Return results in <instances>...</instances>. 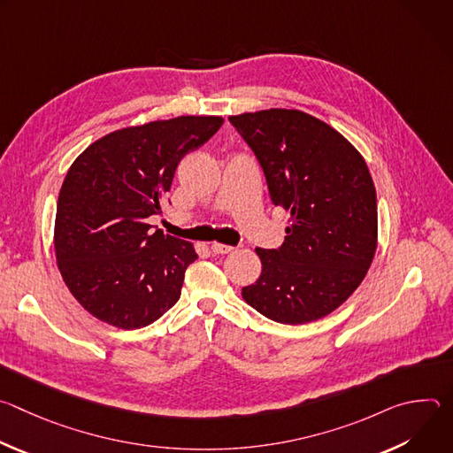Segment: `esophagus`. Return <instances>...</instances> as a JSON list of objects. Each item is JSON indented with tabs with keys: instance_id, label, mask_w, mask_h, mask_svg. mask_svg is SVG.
<instances>
[{
	"instance_id": "esophagus-1",
	"label": "esophagus",
	"mask_w": 453,
	"mask_h": 453,
	"mask_svg": "<svg viewBox=\"0 0 453 453\" xmlns=\"http://www.w3.org/2000/svg\"><path fill=\"white\" fill-rule=\"evenodd\" d=\"M233 250H234V247H231V245L219 243V242H213V243H211V252H215V254H229V252H233Z\"/></svg>"
}]
</instances>
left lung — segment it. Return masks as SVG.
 <instances>
[{
    "label": "left lung",
    "instance_id": "left-lung-1",
    "mask_svg": "<svg viewBox=\"0 0 453 453\" xmlns=\"http://www.w3.org/2000/svg\"><path fill=\"white\" fill-rule=\"evenodd\" d=\"M260 163L274 206L290 211L278 249H260L262 274L243 299L281 325L339 308L376 250V191L360 152L328 123L296 109L229 116Z\"/></svg>",
    "mask_w": 453,
    "mask_h": 453
}]
</instances>
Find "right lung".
Segmentation results:
<instances>
[{
	"instance_id": "right-lung-1",
	"label": "right lung",
	"mask_w": 453,
	"mask_h": 453,
	"mask_svg": "<svg viewBox=\"0 0 453 453\" xmlns=\"http://www.w3.org/2000/svg\"><path fill=\"white\" fill-rule=\"evenodd\" d=\"M224 119L179 116L114 131L89 145L62 182L55 256L64 283L96 319L121 330L152 325L180 297L197 260L186 240L152 231L179 161Z\"/></svg>"
}]
</instances>
